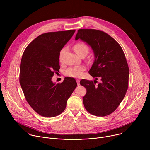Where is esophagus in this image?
Here are the masks:
<instances>
[{
    "mask_svg": "<svg viewBox=\"0 0 150 150\" xmlns=\"http://www.w3.org/2000/svg\"><path fill=\"white\" fill-rule=\"evenodd\" d=\"M76 82H77V84L78 85H80V80L79 79H76Z\"/></svg>",
    "mask_w": 150,
    "mask_h": 150,
    "instance_id": "34e87169",
    "label": "esophagus"
}]
</instances>
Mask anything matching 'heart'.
<instances>
[{
    "instance_id": "heart-1",
    "label": "heart",
    "mask_w": 150,
    "mask_h": 150,
    "mask_svg": "<svg viewBox=\"0 0 150 150\" xmlns=\"http://www.w3.org/2000/svg\"><path fill=\"white\" fill-rule=\"evenodd\" d=\"M74 50L76 53L81 56L83 53H87L88 52V47L85 45L83 42H78L74 46ZM66 50V48H63L59 53V59L60 62L62 61L63 54L65 53ZM85 71V67L83 65H79V66H74V67H70L68 68L64 74L68 77L72 78H79L82 76L83 72Z\"/></svg>"
}]
</instances>
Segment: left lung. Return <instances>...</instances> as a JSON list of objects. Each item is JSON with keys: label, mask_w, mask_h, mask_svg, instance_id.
<instances>
[{"label": "left lung", "mask_w": 150, "mask_h": 150, "mask_svg": "<svg viewBox=\"0 0 150 150\" xmlns=\"http://www.w3.org/2000/svg\"><path fill=\"white\" fill-rule=\"evenodd\" d=\"M86 42L94 51L95 60L89 74L101 81L82 79L87 90L83 97L85 109L96 116H105L116 110L128 88L129 67L121 46L106 33L94 29H79L75 40Z\"/></svg>", "instance_id": "1"}]
</instances>
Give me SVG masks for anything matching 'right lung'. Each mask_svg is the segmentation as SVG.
<instances>
[{"label":"right lung","mask_w":150,"mask_h":150,"mask_svg":"<svg viewBox=\"0 0 150 150\" xmlns=\"http://www.w3.org/2000/svg\"><path fill=\"white\" fill-rule=\"evenodd\" d=\"M75 30L49 32L35 38L26 47L20 64L19 83L32 109L52 117L65 110L68 99L77 86L74 78L60 83L52 78L60 69L59 55Z\"/></svg>","instance_id":"1"}]
</instances>
